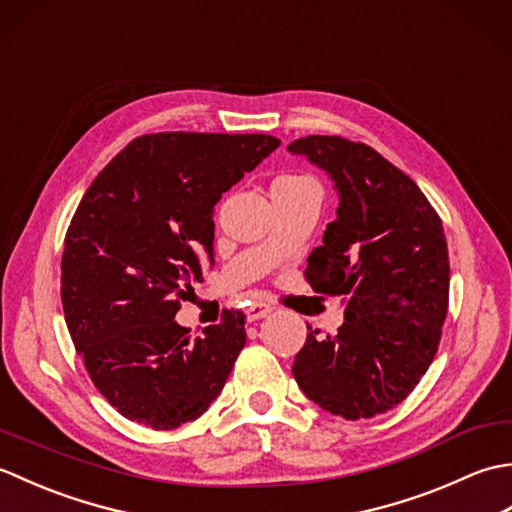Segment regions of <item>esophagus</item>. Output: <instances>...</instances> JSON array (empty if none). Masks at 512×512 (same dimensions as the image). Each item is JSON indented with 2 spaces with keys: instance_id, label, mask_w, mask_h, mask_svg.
<instances>
[{
  "instance_id": "esophagus-1",
  "label": "esophagus",
  "mask_w": 512,
  "mask_h": 512,
  "mask_svg": "<svg viewBox=\"0 0 512 512\" xmlns=\"http://www.w3.org/2000/svg\"><path fill=\"white\" fill-rule=\"evenodd\" d=\"M275 308L270 306V303H266V301H253L248 306V310H246V317H248V321H257V319H264V317H268L270 312H273Z\"/></svg>"
}]
</instances>
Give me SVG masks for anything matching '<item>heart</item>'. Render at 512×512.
<instances>
[{
	"label": "heart",
	"instance_id": "obj_1",
	"mask_svg": "<svg viewBox=\"0 0 512 512\" xmlns=\"http://www.w3.org/2000/svg\"><path fill=\"white\" fill-rule=\"evenodd\" d=\"M297 180H306V178H301V176H281V178L275 180V184H288V182H297Z\"/></svg>",
	"mask_w": 512,
	"mask_h": 512
}]
</instances>
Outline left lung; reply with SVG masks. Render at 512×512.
Here are the masks:
<instances>
[{
    "label": "left lung",
    "mask_w": 512,
    "mask_h": 512,
    "mask_svg": "<svg viewBox=\"0 0 512 512\" xmlns=\"http://www.w3.org/2000/svg\"><path fill=\"white\" fill-rule=\"evenodd\" d=\"M288 149L339 189L336 220L303 275L314 292L345 301L334 336L308 328L292 374L334 416L374 418L411 394L438 352L451 273L442 220L418 184L365 143L306 136Z\"/></svg>",
    "instance_id": "obj_1"
}]
</instances>
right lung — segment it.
I'll return each mask as SVG.
<instances>
[{"instance_id":"1","label":"right lung","mask_w":512,"mask_h":512,"mask_svg":"<svg viewBox=\"0 0 512 512\" xmlns=\"http://www.w3.org/2000/svg\"><path fill=\"white\" fill-rule=\"evenodd\" d=\"M277 147L266 134L138 136L85 191L65 233L63 314L92 383L127 420L171 431L220 396L244 312L224 310L198 339L173 319L213 266V206Z\"/></svg>"}]
</instances>
